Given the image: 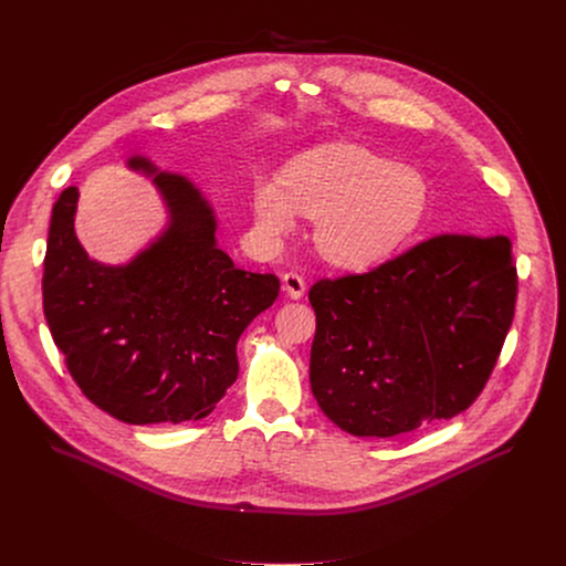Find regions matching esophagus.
I'll list each match as a JSON object with an SVG mask.
<instances>
[{
    "mask_svg": "<svg viewBox=\"0 0 566 566\" xmlns=\"http://www.w3.org/2000/svg\"><path fill=\"white\" fill-rule=\"evenodd\" d=\"M282 286H284V291H286V295L291 300H300L304 295V291H306L304 277L300 273H293V271L282 277Z\"/></svg>",
    "mask_w": 566,
    "mask_h": 566,
    "instance_id": "obj_1",
    "label": "esophagus"
}]
</instances>
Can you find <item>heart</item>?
Returning <instances> with one entry per match:
<instances>
[{"instance_id":"1","label":"heart","mask_w":566,"mask_h":566,"mask_svg":"<svg viewBox=\"0 0 566 566\" xmlns=\"http://www.w3.org/2000/svg\"><path fill=\"white\" fill-rule=\"evenodd\" d=\"M430 203L426 177L360 145L313 147L284 166L280 181L258 177L251 190L264 239L293 232L297 212L317 217L315 244L338 266L360 269L394 253Z\"/></svg>"}]
</instances>
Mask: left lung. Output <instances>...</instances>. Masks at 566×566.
<instances>
[{"label": "left lung", "instance_id": "1", "mask_svg": "<svg viewBox=\"0 0 566 566\" xmlns=\"http://www.w3.org/2000/svg\"><path fill=\"white\" fill-rule=\"evenodd\" d=\"M506 237L446 232L363 273L317 280L311 391L354 437H396L468 410L515 315Z\"/></svg>", "mask_w": 566, "mask_h": 566}]
</instances>
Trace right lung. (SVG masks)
Masks as SVG:
<instances>
[{
	"mask_svg": "<svg viewBox=\"0 0 566 566\" xmlns=\"http://www.w3.org/2000/svg\"><path fill=\"white\" fill-rule=\"evenodd\" d=\"M129 168L156 175L143 156ZM170 226L125 266L90 260L73 230L77 188L51 212L42 304L83 394L132 426L208 417L237 380V340L280 295L273 273L237 269L217 247L214 212L179 175L158 172Z\"/></svg>",
	"mask_w": 566,
	"mask_h": 566,
	"instance_id": "obj_1",
	"label": "right lung"
}]
</instances>
